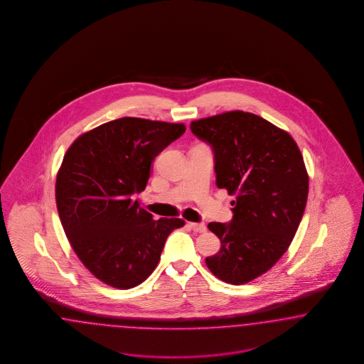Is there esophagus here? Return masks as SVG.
<instances>
[{
    "label": "esophagus",
    "instance_id": "34e87169",
    "mask_svg": "<svg viewBox=\"0 0 364 364\" xmlns=\"http://www.w3.org/2000/svg\"><path fill=\"white\" fill-rule=\"evenodd\" d=\"M189 227L193 231L198 232V233H204V232L207 231V227H205L204 223H189Z\"/></svg>",
    "mask_w": 364,
    "mask_h": 364
}]
</instances>
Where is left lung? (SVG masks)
Instances as JSON below:
<instances>
[{"label":"left lung","instance_id":"8db88e82","mask_svg":"<svg viewBox=\"0 0 364 364\" xmlns=\"http://www.w3.org/2000/svg\"><path fill=\"white\" fill-rule=\"evenodd\" d=\"M191 131L213 151L216 186L236 198L230 223L208 224L221 248L205 263L225 283H248L277 263L298 231L309 196L303 156L286 131L250 112L196 120Z\"/></svg>","mask_w":364,"mask_h":364}]
</instances>
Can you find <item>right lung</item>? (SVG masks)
I'll use <instances>...</instances> for the list:
<instances>
[{"label":"right lung","mask_w":364,"mask_h":364,"mask_svg":"<svg viewBox=\"0 0 364 364\" xmlns=\"http://www.w3.org/2000/svg\"><path fill=\"white\" fill-rule=\"evenodd\" d=\"M186 132L184 124L122 117L81 134L55 178L58 216L81 263L102 283L139 286L159 264L181 219L154 220L133 198L143 192L154 157Z\"/></svg>","instance_id":"obj_1"}]
</instances>
